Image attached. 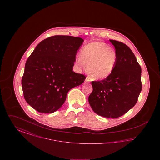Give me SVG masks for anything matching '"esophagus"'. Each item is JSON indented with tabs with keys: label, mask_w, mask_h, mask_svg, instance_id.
<instances>
[{
	"label": "esophagus",
	"mask_w": 160,
	"mask_h": 160,
	"mask_svg": "<svg viewBox=\"0 0 160 160\" xmlns=\"http://www.w3.org/2000/svg\"><path fill=\"white\" fill-rule=\"evenodd\" d=\"M91 82V80H90V78L89 77H87L85 79V82L86 83H88V82Z\"/></svg>",
	"instance_id": "1"
}]
</instances>
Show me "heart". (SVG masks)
<instances>
[{
  "mask_svg": "<svg viewBox=\"0 0 160 160\" xmlns=\"http://www.w3.org/2000/svg\"><path fill=\"white\" fill-rule=\"evenodd\" d=\"M117 61L114 49L102 42H93L83 47L81 55L76 58V63L85 69L88 63V72L93 80H103L113 71Z\"/></svg>",
  "mask_w": 160,
  "mask_h": 160,
  "instance_id": "obj_1",
  "label": "heart"
}]
</instances>
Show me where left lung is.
Here are the masks:
<instances>
[{
    "instance_id": "1",
    "label": "left lung",
    "mask_w": 160,
    "mask_h": 160,
    "mask_svg": "<svg viewBox=\"0 0 160 160\" xmlns=\"http://www.w3.org/2000/svg\"><path fill=\"white\" fill-rule=\"evenodd\" d=\"M110 41L117 54L116 65L106 78L92 82L93 91L88 100L95 113L105 118H117L137 103L142 88V69L128 46L118 41Z\"/></svg>"
}]
</instances>
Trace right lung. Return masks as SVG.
<instances>
[{
  "label": "right lung",
  "instance_id": "obj_1",
  "mask_svg": "<svg viewBox=\"0 0 160 160\" xmlns=\"http://www.w3.org/2000/svg\"><path fill=\"white\" fill-rule=\"evenodd\" d=\"M84 40L55 35L40 42L25 64L22 80L26 102L40 113H51L65 102L72 88L86 77L72 71L77 50Z\"/></svg>",
  "mask_w": 160,
  "mask_h": 160
}]
</instances>
